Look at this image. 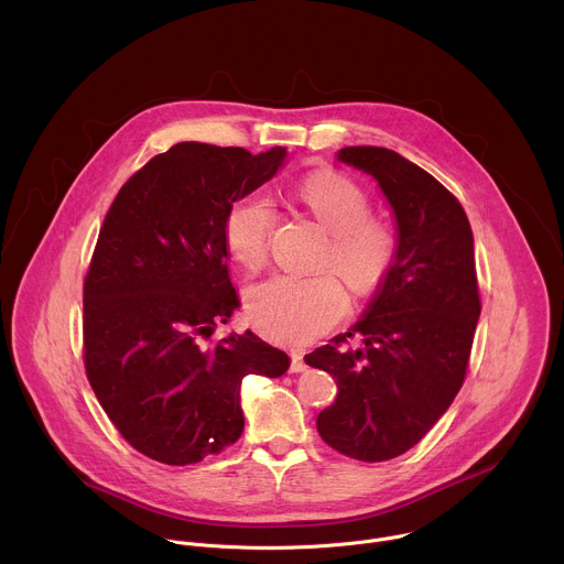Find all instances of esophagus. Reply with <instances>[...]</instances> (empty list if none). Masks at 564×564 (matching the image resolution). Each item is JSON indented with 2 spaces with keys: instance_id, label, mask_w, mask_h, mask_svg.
Masks as SVG:
<instances>
[{
  "instance_id": "esophagus-1",
  "label": "esophagus",
  "mask_w": 564,
  "mask_h": 564,
  "mask_svg": "<svg viewBox=\"0 0 564 564\" xmlns=\"http://www.w3.org/2000/svg\"><path fill=\"white\" fill-rule=\"evenodd\" d=\"M290 357H292V360H290V371H292V373L305 371V362H303V355H301V352H292Z\"/></svg>"
}]
</instances>
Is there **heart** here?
<instances>
[{
  "mask_svg": "<svg viewBox=\"0 0 564 564\" xmlns=\"http://www.w3.org/2000/svg\"><path fill=\"white\" fill-rule=\"evenodd\" d=\"M301 199L317 220L333 231L324 268H333L352 292L376 290L395 259L393 229L369 218L365 191L335 171H319L301 184ZM274 227V204L265 193H249L231 204L225 216V242L234 259L261 268L268 259ZM348 311V294L335 274H274L247 294L251 324L265 337L303 346L328 333Z\"/></svg>",
  "mask_w": 564,
  "mask_h": 564,
  "instance_id": "1",
  "label": "heart"
}]
</instances>
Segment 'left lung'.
<instances>
[{
	"instance_id": "1",
	"label": "left lung",
	"mask_w": 564,
	"mask_h": 564,
	"mask_svg": "<svg viewBox=\"0 0 564 564\" xmlns=\"http://www.w3.org/2000/svg\"><path fill=\"white\" fill-rule=\"evenodd\" d=\"M337 160L371 175L395 218V259L365 315L305 365L337 378L317 416L322 438L357 460L414 447L464 384L481 313L475 238L458 199L427 171L378 145H348ZM360 336V349H346Z\"/></svg>"
}]
</instances>
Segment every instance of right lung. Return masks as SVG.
Returning <instances> with one entry per match:
<instances>
[{"mask_svg":"<svg viewBox=\"0 0 564 564\" xmlns=\"http://www.w3.org/2000/svg\"><path fill=\"white\" fill-rule=\"evenodd\" d=\"M285 148L175 143L134 173L100 227L83 288L87 380L121 436L169 466L236 443L240 384L279 378L290 357L251 330L202 344L240 305L225 216L270 182Z\"/></svg>","mask_w":564,"mask_h":564,"instance_id":"obj_1","label":"right lung"}]
</instances>
